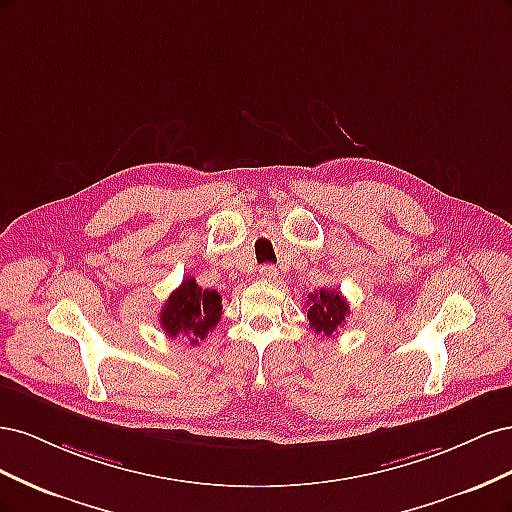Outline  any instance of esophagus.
<instances>
[{"instance_id":"34e87169","label":"esophagus","mask_w":512,"mask_h":512,"mask_svg":"<svg viewBox=\"0 0 512 512\" xmlns=\"http://www.w3.org/2000/svg\"><path fill=\"white\" fill-rule=\"evenodd\" d=\"M258 275H260L262 282H275L277 280V269L271 267V265H265V267H260Z\"/></svg>"}]
</instances>
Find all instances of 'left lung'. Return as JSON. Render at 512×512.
Returning <instances> with one entry per match:
<instances>
[{"instance_id": "8db88e82", "label": "left lung", "mask_w": 512, "mask_h": 512, "mask_svg": "<svg viewBox=\"0 0 512 512\" xmlns=\"http://www.w3.org/2000/svg\"><path fill=\"white\" fill-rule=\"evenodd\" d=\"M307 305L309 327L327 337L335 335L337 329H342V324L350 314V305L337 288H320L318 292L309 294Z\"/></svg>"}]
</instances>
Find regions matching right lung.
Returning <instances> with one entry per match:
<instances>
[{
	"mask_svg": "<svg viewBox=\"0 0 512 512\" xmlns=\"http://www.w3.org/2000/svg\"><path fill=\"white\" fill-rule=\"evenodd\" d=\"M222 318V297L205 290L194 277H185L173 290L160 312V324L168 337H185L192 346L205 339Z\"/></svg>",
	"mask_w": 512,
	"mask_h": 512,
	"instance_id": "add662e5",
	"label": "right lung"
}]
</instances>
